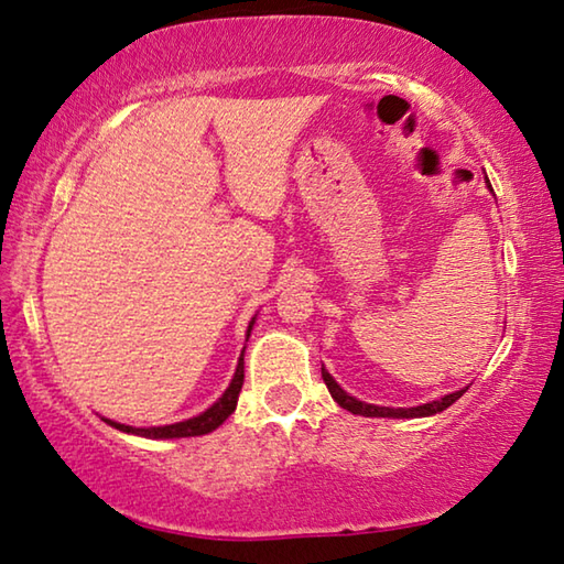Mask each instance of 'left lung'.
Returning <instances> with one entry per match:
<instances>
[{
    "instance_id": "left-lung-1",
    "label": "left lung",
    "mask_w": 564,
    "mask_h": 564,
    "mask_svg": "<svg viewBox=\"0 0 564 564\" xmlns=\"http://www.w3.org/2000/svg\"><path fill=\"white\" fill-rule=\"evenodd\" d=\"M490 186V181H488ZM323 373V383L328 386V393L333 395V400L340 408L350 410L352 415H366V417H425V415H435V413H443L445 408H451L457 398H460L465 390H455V393L445 395L441 400H431V403H423L417 408H386V405H373V403H362V400L348 395L346 390H343L336 380H333V376L328 373L326 368H321Z\"/></svg>"
}]
</instances>
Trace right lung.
<instances>
[{"label":"right lung","instance_id":"add662e5","mask_svg":"<svg viewBox=\"0 0 564 564\" xmlns=\"http://www.w3.org/2000/svg\"><path fill=\"white\" fill-rule=\"evenodd\" d=\"M253 321L248 323L246 340H248V336H251ZM241 386H243V352H241V358H238V366H236V373H234L231 386H228L226 393L218 398L212 408L204 410L202 415L188 417V420H184V423L159 425V427H131V425H123V423H113V420H107V417H104V420H107L111 427H117V431H121V433H131V435H141V437H154V441H169V437L206 435V433L216 431V427L221 425L224 420L234 413L236 403H238V393H241Z\"/></svg>","mask_w":564,"mask_h":564}]
</instances>
